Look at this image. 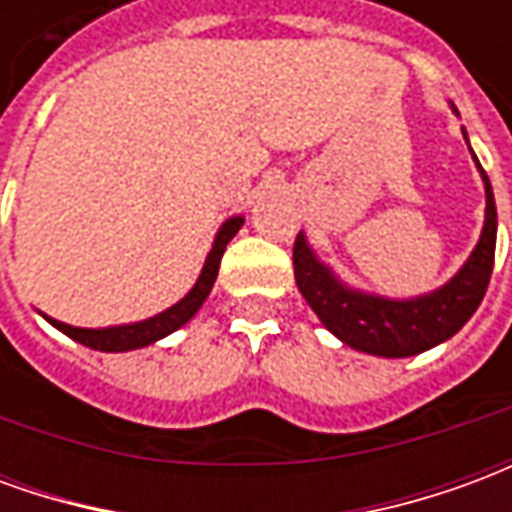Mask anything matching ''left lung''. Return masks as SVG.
Wrapping results in <instances>:
<instances>
[{
	"mask_svg": "<svg viewBox=\"0 0 512 512\" xmlns=\"http://www.w3.org/2000/svg\"><path fill=\"white\" fill-rule=\"evenodd\" d=\"M474 164L485 183L483 233L461 271L433 293H425L417 299H386L376 293L348 288L345 282L334 277L332 268L318 260L304 233L296 235V244H293L296 285L312 312L337 340H343L345 345H351L362 354L403 359V356L422 354L433 345L450 340L452 334L461 332L463 323L472 318L488 290L496 252L494 189L477 156H474Z\"/></svg>",
	"mask_w": 512,
	"mask_h": 512,
	"instance_id": "8db88e82",
	"label": "left lung"
}]
</instances>
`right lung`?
Instances as JSON below:
<instances>
[{"label": "right lung", "instance_id": "1", "mask_svg": "<svg viewBox=\"0 0 512 512\" xmlns=\"http://www.w3.org/2000/svg\"><path fill=\"white\" fill-rule=\"evenodd\" d=\"M241 224H244V216H233V219H227V222L219 227V233L213 238L211 252L205 257V266H202L200 277L194 282V288H191L178 304H172L169 310L158 312V315L147 318V321L123 323V326H106V329H79V326H68V323L54 321V318L43 315V312H40V315H43L54 329H60L62 334H68L71 340L87 345V348H93V351L120 354V351H134V348L153 345L156 340H161V337L178 332L180 326L189 323L191 318H194V312L200 310L202 301L208 299L213 282H216L224 249L233 241V235L241 230Z\"/></svg>", "mask_w": 512, "mask_h": 512}]
</instances>
